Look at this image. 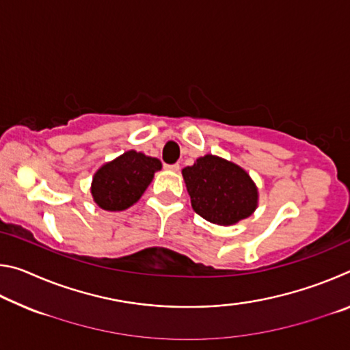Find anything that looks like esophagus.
Returning <instances> with one entry per match:
<instances>
[{
  "mask_svg": "<svg viewBox=\"0 0 350 350\" xmlns=\"http://www.w3.org/2000/svg\"><path fill=\"white\" fill-rule=\"evenodd\" d=\"M179 163H173V165H165V170H170V171H179Z\"/></svg>",
  "mask_w": 350,
  "mask_h": 350,
  "instance_id": "1",
  "label": "esophagus"
}]
</instances>
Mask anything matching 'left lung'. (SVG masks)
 <instances>
[{
	"label": "left lung",
	"mask_w": 350,
	"mask_h": 350,
	"mask_svg": "<svg viewBox=\"0 0 350 350\" xmlns=\"http://www.w3.org/2000/svg\"><path fill=\"white\" fill-rule=\"evenodd\" d=\"M193 210L208 222L233 225L258 206V188L239 165L206 154L182 170Z\"/></svg>",
	"instance_id": "obj_1"
}]
</instances>
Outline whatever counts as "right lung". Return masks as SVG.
<instances>
[{"instance_id":"add662e5","label":"right lung","mask_w":350,"mask_h":350,"mask_svg":"<svg viewBox=\"0 0 350 350\" xmlns=\"http://www.w3.org/2000/svg\"><path fill=\"white\" fill-rule=\"evenodd\" d=\"M161 168L162 163L156 157L134 150L123 152L94 174L91 185L94 202L106 211L129 208L142 198L154 173Z\"/></svg>"}]
</instances>
